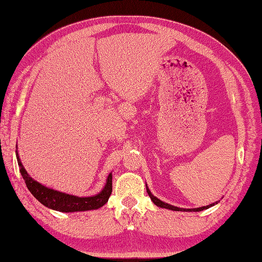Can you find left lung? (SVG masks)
<instances>
[{"instance_id": "8db88e82", "label": "left lung", "mask_w": 262, "mask_h": 262, "mask_svg": "<svg viewBox=\"0 0 262 262\" xmlns=\"http://www.w3.org/2000/svg\"><path fill=\"white\" fill-rule=\"evenodd\" d=\"M145 187H147V192L149 194L150 199H151V201L156 205L157 207H161V208H165V209H170V210H174V211H201V210H205V209H208V208H210L212 206H215L217 202L215 203H211V205L209 206H205V207H200V208H192V209H185V208H178V207H174V206H171L168 205V203L166 202H163L159 200V199H157L156 196H154V195L151 194V192H150L148 186L145 185Z\"/></svg>"}]
</instances>
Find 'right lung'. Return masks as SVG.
<instances>
[{"instance_id":"add662e5","label":"right lung","mask_w":262,"mask_h":262,"mask_svg":"<svg viewBox=\"0 0 262 262\" xmlns=\"http://www.w3.org/2000/svg\"><path fill=\"white\" fill-rule=\"evenodd\" d=\"M17 162H18L20 174L26 184V187L31 192V194L37 199V200L42 203L43 206L50 208L53 210L62 211V212H74V211H86L92 209H98L103 207L106 202L108 201V198L112 193V173H110L106 184L101 192L94 195V196L88 198H79L76 195L62 193L59 190H54L48 188L46 186L41 185L38 181L32 179L21 164L18 152L16 151Z\"/></svg>"}]
</instances>
